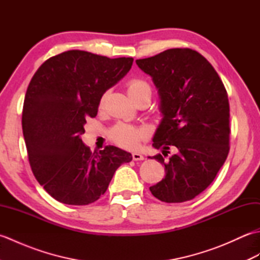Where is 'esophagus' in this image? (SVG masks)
Listing matches in <instances>:
<instances>
[{"label":"esophagus","instance_id":"1","mask_svg":"<svg viewBox=\"0 0 260 260\" xmlns=\"http://www.w3.org/2000/svg\"><path fill=\"white\" fill-rule=\"evenodd\" d=\"M133 159L134 161H143V159H144V156L142 155V154H140V153H133Z\"/></svg>","mask_w":260,"mask_h":260}]
</instances>
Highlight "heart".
Segmentation results:
<instances>
[{
	"label": "heart",
	"instance_id": "heart-1",
	"mask_svg": "<svg viewBox=\"0 0 260 260\" xmlns=\"http://www.w3.org/2000/svg\"><path fill=\"white\" fill-rule=\"evenodd\" d=\"M127 92H128L132 101L135 102L141 97L152 96V88L148 82L141 78V77H134L129 79L126 84ZM109 137L115 144L124 148H134L140 144L142 141L145 140L146 132L133 125L117 124L110 129Z\"/></svg>",
	"mask_w": 260,
	"mask_h": 260
}]
</instances>
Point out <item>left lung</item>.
I'll return each instance as SVG.
<instances>
[{
	"instance_id": "obj_1",
	"label": "left lung",
	"mask_w": 260,
	"mask_h": 260,
	"mask_svg": "<svg viewBox=\"0 0 260 260\" xmlns=\"http://www.w3.org/2000/svg\"><path fill=\"white\" fill-rule=\"evenodd\" d=\"M161 97L163 119L153 139L165 178L150 187L167 203L189 201L212 183L230 150L228 93L212 64L189 48L136 60ZM171 148L177 153L168 161ZM152 158V157H151Z\"/></svg>"
}]
</instances>
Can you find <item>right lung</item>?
<instances>
[{"mask_svg":"<svg viewBox=\"0 0 260 260\" xmlns=\"http://www.w3.org/2000/svg\"><path fill=\"white\" fill-rule=\"evenodd\" d=\"M133 60L69 50L46 60L33 75L22 129L32 172L57 201H97L115 171L132 161L131 153L113 145L91 152L80 136L86 119L96 117L104 92L128 73Z\"/></svg>","mask_w":260,"mask_h":260,"instance_id":"add662e5","label":"right lung"}]
</instances>
